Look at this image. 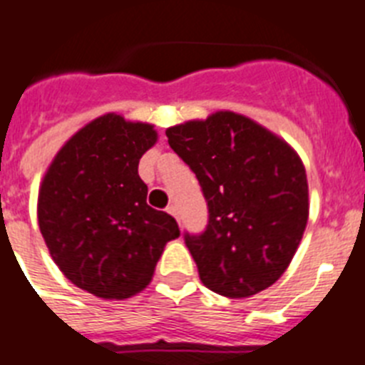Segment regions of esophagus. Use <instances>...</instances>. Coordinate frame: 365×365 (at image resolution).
Listing matches in <instances>:
<instances>
[{
    "label": "esophagus",
    "mask_w": 365,
    "mask_h": 365,
    "mask_svg": "<svg viewBox=\"0 0 365 365\" xmlns=\"http://www.w3.org/2000/svg\"><path fill=\"white\" fill-rule=\"evenodd\" d=\"M167 211L170 213L173 217H176V219H180V211H178V206L176 204H170V206L167 207Z\"/></svg>",
    "instance_id": "esophagus-1"
}]
</instances>
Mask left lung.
Listing matches in <instances>:
<instances>
[{
    "label": "left lung",
    "instance_id": "left-lung-1",
    "mask_svg": "<svg viewBox=\"0 0 365 365\" xmlns=\"http://www.w3.org/2000/svg\"><path fill=\"white\" fill-rule=\"evenodd\" d=\"M207 202L202 234H183L202 284L243 299L272 286L308 222V182L292 146L243 115L219 111L167 130Z\"/></svg>",
    "mask_w": 365,
    "mask_h": 365
}]
</instances>
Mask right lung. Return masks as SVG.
<instances>
[{
  "instance_id": "right-lung-1",
  "label": "right lung",
  "mask_w": 365,
  "mask_h": 365,
  "mask_svg": "<svg viewBox=\"0 0 365 365\" xmlns=\"http://www.w3.org/2000/svg\"><path fill=\"white\" fill-rule=\"evenodd\" d=\"M154 125L103 115L59 150L38 192V226L72 284L102 299H128L152 280L165 245L180 235L173 215L146 204L139 159Z\"/></svg>"
}]
</instances>
